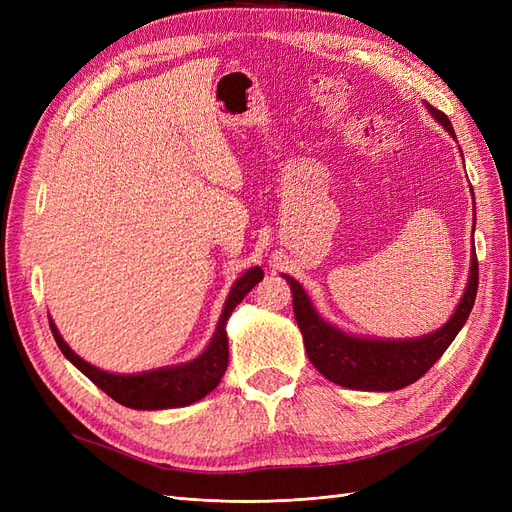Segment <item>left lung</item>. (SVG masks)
I'll return each instance as SVG.
<instances>
[{"instance_id":"obj_1","label":"left lung","mask_w":512,"mask_h":512,"mask_svg":"<svg viewBox=\"0 0 512 512\" xmlns=\"http://www.w3.org/2000/svg\"><path fill=\"white\" fill-rule=\"evenodd\" d=\"M427 106L431 115L455 138V130L448 117L431 104ZM284 277L292 288V309L303 333L307 356L320 374L335 384L346 386V389L397 391L425 376L466 324L478 290V260L476 250H472L468 288L463 292V299L451 320L436 333L418 339H399V342L352 337L331 327L314 312L303 286L292 280L290 275Z\"/></svg>"}]
</instances>
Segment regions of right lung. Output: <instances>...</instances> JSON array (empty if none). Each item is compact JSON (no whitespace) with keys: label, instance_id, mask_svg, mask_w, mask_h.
Instances as JSON below:
<instances>
[{"label":"right lung","instance_id":"right-lung-1","mask_svg":"<svg viewBox=\"0 0 512 512\" xmlns=\"http://www.w3.org/2000/svg\"><path fill=\"white\" fill-rule=\"evenodd\" d=\"M262 269L254 267L241 275L237 284L232 286L228 301L224 305V312L220 316L218 329H215L211 344L207 350L198 356V359L179 365V367H164L145 371V374L136 376H117L108 374L94 365L83 361L79 354H74L70 346L61 339L55 322L49 318L51 333L59 350L64 352L66 359L79 367L83 374L94 382L98 389H102L108 397L115 399L117 404L134 408V410H164V408H181L190 406L194 401L203 399L207 393H211L215 386L220 384L224 371L228 367V337H226V320L232 314L247 292H250L260 280Z\"/></svg>","mask_w":512,"mask_h":512}]
</instances>
